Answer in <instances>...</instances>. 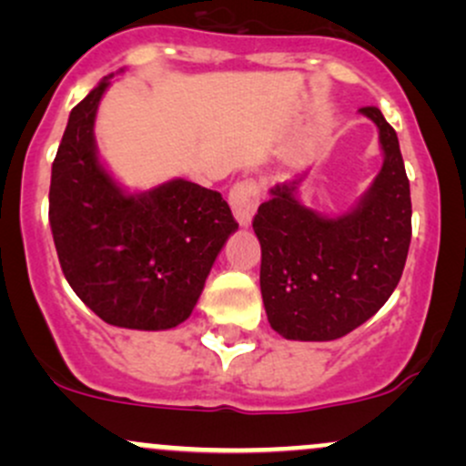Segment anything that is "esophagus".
Masks as SVG:
<instances>
[{
    "instance_id": "34e87169",
    "label": "esophagus",
    "mask_w": 466,
    "mask_h": 466,
    "mask_svg": "<svg viewBox=\"0 0 466 466\" xmlns=\"http://www.w3.org/2000/svg\"><path fill=\"white\" fill-rule=\"evenodd\" d=\"M260 203V188L256 179H240L229 190V206H232L234 217L243 228H248L254 217L256 208Z\"/></svg>"
}]
</instances>
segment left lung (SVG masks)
Segmentation results:
<instances>
[{
    "instance_id": "obj_1",
    "label": "left lung",
    "mask_w": 466,
    "mask_h": 466,
    "mask_svg": "<svg viewBox=\"0 0 466 466\" xmlns=\"http://www.w3.org/2000/svg\"><path fill=\"white\" fill-rule=\"evenodd\" d=\"M377 125L383 166L357 208L322 217L278 184L260 203V293L271 329L287 339L330 341L370 319L397 289L411 238L410 179L397 131L377 106H361Z\"/></svg>"
}]
</instances>
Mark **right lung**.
<instances>
[{
	"instance_id": "1",
	"label": "right lung",
	"mask_w": 466,
	"mask_h": 466,
	"mask_svg": "<svg viewBox=\"0 0 466 466\" xmlns=\"http://www.w3.org/2000/svg\"><path fill=\"white\" fill-rule=\"evenodd\" d=\"M105 76L69 114L52 164L50 226L74 293L106 324L173 329L188 319L229 234L221 192L186 179L127 195L100 164L94 120Z\"/></svg>"
}]
</instances>
